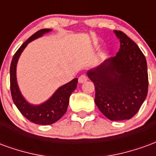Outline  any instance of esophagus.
Listing matches in <instances>:
<instances>
[{
    "instance_id": "1",
    "label": "esophagus",
    "mask_w": 156,
    "mask_h": 156,
    "mask_svg": "<svg viewBox=\"0 0 156 156\" xmlns=\"http://www.w3.org/2000/svg\"><path fill=\"white\" fill-rule=\"evenodd\" d=\"M87 80H88V77L85 74L81 75V76L79 77V78H78V82H79L80 83H84V82H86Z\"/></svg>"
}]
</instances>
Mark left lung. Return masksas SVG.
I'll use <instances>...</instances> for the list:
<instances>
[{
	"mask_svg": "<svg viewBox=\"0 0 156 156\" xmlns=\"http://www.w3.org/2000/svg\"><path fill=\"white\" fill-rule=\"evenodd\" d=\"M120 48L87 75L95 87L94 102L112 121L136 115L148 94L147 62L137 44L121 31H114Z\"/></svg>",
	"mask_w": 156,
	"mask_h": 156,
	"instance_id": "1",
	"label": "left lung"
}]
</instances>
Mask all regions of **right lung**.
Masks as SVG:
<instances>
[{
    "label": "right lung",
    "instance_id": "obj_1",
    "mask_svg": "<svg viewBox=\"0 0 156 156\" xmlns=\"http://www.w3.org/2000/svg\"><path fill=\"white\" fill-rule=\"evenodd\" d=\"M51 31V29H41L30 37L13 56L10 68L11 94L14 104L26 119L34 124L41 125L53 124L64 115L67 112L70 95L76 89L78 84V78L73 79L68 83L58 88L47 101L43 102L41 105H32L22 96L16 80V65L19 58L29 42L41 37V36Z\"/></svg>",
    "mask_w": 156,
    "mask_h": 156
}]
</instances>
